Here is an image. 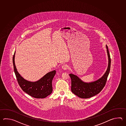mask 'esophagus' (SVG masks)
<instances>
[{
  "label": "esophagus",
  "instance_id": "obj_1",
  "mask_svg": "<svg viewBox=\"0 0 126 126\" xmlns=\"http://www.w3.org/2000/svg\"><path fill=\"white\" fill-rule=\"evenodd\" d=\"M62 69H63L64 70H66L68 68V66L67 65V64H64L62 66Z\"/></svg>",
  "mask_w": 126,
  "mask_h": 126
}]
</instances>
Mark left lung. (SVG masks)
Wrapping results in <instances>:
<instances>
[{
  "label": "left lung",
  "instance_id": "obj_1",
  "mask_svg": "<svg viewBox=\"0 0 126 126\" xmlns=\"http://www.w3.org/2000/svg\"><path fill=\"white\" fill-rule=\"evenodd\" d=\"M106 47L109 59L108 66L106 72L101 78L97 80L88 83L84 82L76 75L72 73L69 74L71 79V91L73 94L80 98L87 99L94 96L99 94L105 87L110 73L111 65V59L107 45Z\"/></svg>",
  "mask_w": 126,
  "mask_h": 126
}]
</instances>
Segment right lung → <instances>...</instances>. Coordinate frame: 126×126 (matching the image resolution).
<instances>
[{"label":"right lung","instance_id":"right-lung-1","mask_svg":"<svg viewBox=\"0 0 126 126\" xmlns=\"http://www.w3.org/2000/svg\"><path fill=\"white\" fill-rule=\"evenodd\" d=\"M15 54V52L13 59L14 71L17 82L21 89L30 96L35 98L43 99L51 94L53 91L52 82L56 74V71L54 70L47 73L43 78L36 81L32 82L26 80L17 71L14 61Z\"/></svg>","mask_w":126,"mask_h":126}]
</instances>
